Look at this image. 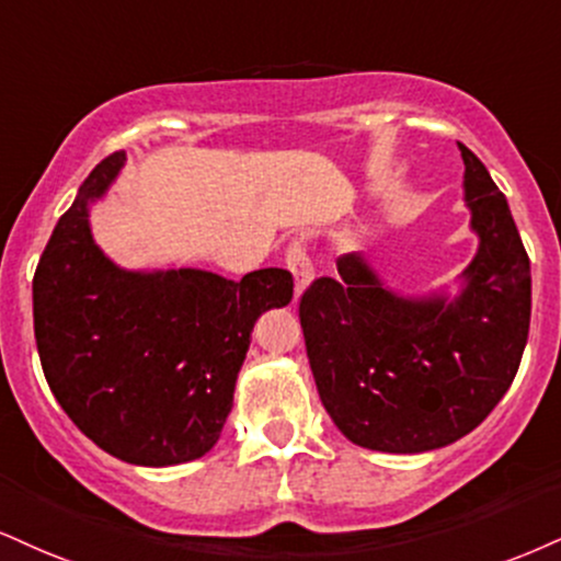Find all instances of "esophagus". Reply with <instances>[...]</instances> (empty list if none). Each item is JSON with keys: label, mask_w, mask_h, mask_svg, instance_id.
<instances>
[{"label": "esophagus", "mask_w": 561, "mask_h": 561, "mask_svg": "<svg viewBox=\"0 0 561 561\" xmlns=\"http://www.w3.org/2000/svg\"><path fill=\"white\" fill-rule=\"evenodd\" d=\"M285 263L295 276V289L302 293V289H306L310 282H313V263H310L306 245H302L300 240L289 242L287 251H285Z\"/></svg>", "instance_id": "34e87169"}]
</instances>
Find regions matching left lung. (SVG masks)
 <instances>
[{
	"label": "left lung",
	"mask_w": 561,
	"mask_h": 561,
	"mask_svg": "<svg viewBox=\"0 0 561 561\" xmlns=\"http://www.w3.org/2000/svg\"><path fill=\"white\" fill-rule=\"evenodd\" d=\"M460 146L465 206L478 253L457 298H402L366 259L336 261L300 298V327L319 397L357 447L417 455L447 447L496 408L530 329V259L507 198Z\"/></svg>",
	"instance_id": "obj_1"
}]
</instances>
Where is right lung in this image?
Instances as JSON below:
<instances>
[{
  "instance_id": "obj_1",
  "label": "right lung",
  "mask_w": 561,
  "mask_h": 561,
  "mask_svg": "<svg viewBox=\"0 0 561 561\" xmlns=\"http://www.w3.org/2000/svg\"><path fill=\"white\" fill-rule=\"evenodd\" d=\"M123 164L125 151L96 164L59 216L33 276V332L70 421L117 460L167 468L219 442L253 323L293 300V274L119 268L93 242L88 206Z\"/></svg>"
}]
</instances>
